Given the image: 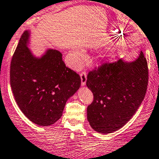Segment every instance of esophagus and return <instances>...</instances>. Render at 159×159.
I'll use <instances>...</instances> for the list:
<instances>
[{"label":"esophagus","instance_id":"34e87169","mask_svg":"<svg viewBox=\"0 0 159 159\" xmlns=\"http://www.w3.org/2000/svg\"><path fill=\"white\" fill-rule=\"evenodd\" d=\"M81 77V85L84 86L86 84V81H87V75H86L85 71H82L80 75Z\"/></svg>","mask_w":159,"mask_h":159}]
</instances>
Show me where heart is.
<instances>
[{
	"mask_svg": "<svg viewBox=\"0 0 159 159\" xmlns=\"http://www.w3.org/2000/svg\"><path fill=\"white\" fill-rule=\"evenodd\" d=\"M73 58L76 66H80L86 60L87 55L83 50H77L74 51Z\"/></svg>",
	"mask_w": 159,
	"mask_h": 159,
	"instance_id": "heart-1",
	"label": "heart"
}]
</instances>
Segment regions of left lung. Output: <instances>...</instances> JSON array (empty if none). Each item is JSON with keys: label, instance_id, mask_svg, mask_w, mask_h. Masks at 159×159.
Returning a JSON list of instances; mask_svg holds the SVG:
<instances>
[{"label": "left lung", "instance_id": "left-lung-1", "mask_svg": "<svg viewBox=\"0 0 159 159\" xmlns=\"http://www.w3.org/2000/svg\"><path fill=\"white\" fill-rule=\"evenodd\" d=\"M148 82V63L141 51L133 61L120 59L89 72L86 84L94 100L87 119L92 128L107 134L124 127L144 100Z\"/></svg>", "mask_w": 159, "mask_h": 159}]
</instances>
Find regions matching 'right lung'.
I'll return each instance as SVG.
<instances>
[{
    "label": "right lung",
    "instance_id": "1",
    "mask_svg": "<svg viewBox=\"0 0 159 159\" xmlns=\"http://www.w3.org/2000/svg\"><path fill=\"white\" fill-rule=\"evenodd\" d=\"M31 32L20 38L11 62L10 83L24 115L34 124L47 127L61 117L67 100L81 86V78L62 61V53L47 49L40 57L32 53Z\"/></svg>",
    "mask_w": 159,
    "mask_h": 159
}]
</instances>
